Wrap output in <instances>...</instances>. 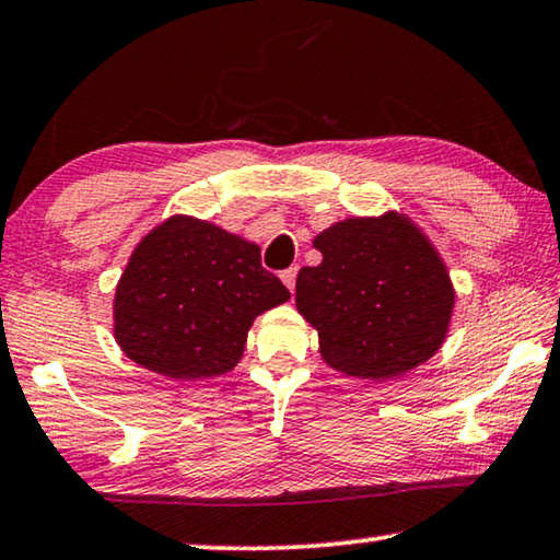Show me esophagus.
Listing matches in <instances>:
<instances>
[{"instance_id":"esophagus-1","label":"esophagus","mask_w":560,"mask_h":560,"mask_svg":"<svg viewBox=\"0 0 560 560\" xmlns=\"http://www.w3.org/2000/svg\"><path fill=\"white\" fill-rule=\"evenodd\" d=\"M296 273H299L296 266H289L287 271H281V281L287 283L289 291H294V287H296Z\"/></svg>"}]
</instances>
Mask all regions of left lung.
<instances>
[{
	"label": "left lung",
	"mask_w": 560,
	"mask_h": 560,
	"mask_svg": "<svg viewBox=\"0 0 560 560\" xmlns=\"http://www.w3.org/2000/svg\"><path fill=\"white\" fill-rule=\"evenodd\" d=\"M319 266L296 277V308L319 331L334 370L389 380L428 362L455 306L450 273L428 236L402 213L347 219L314 238Z\"/></svg>",
	"instance_id": "obj_1"
}]
</instances>
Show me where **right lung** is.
Wrapping results in <instances>:
<instances>
[{
  "instance_id": "add662e5",
  "label": "right lung",
  "mask_w": 560,
  "mask_h": 560,
  "mask_svg": "<svg viewBox=\"0 0 560 560\" xmlns=\"http://www.w3.org/2000/svg\"><path fill=\"white\" fill-rule=\"evenodd\" d=\"M289 299L252 241L171 215L132 252L115 289V339L132 362L171 380L233 370L258 314Z\"/></svg>"
}]
</instances>
